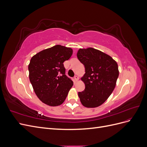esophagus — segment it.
<instances>
[{"label":"esophagus","mask_w":147,"mask_h":147,"mask_svg":"<svg viewBox=\"0 0 147 147\" xmlns=\"http://www.w3.org/2000/svg\"><path fill=\"white\" fill-rule=\"evenodd\" d=\"M78 79H79V78H78L77 76H75V77H74V81H75V82H77L78 80Z\"/></svg>","instance_id":"esophagus-1"}]
</instances>
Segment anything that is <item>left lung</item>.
<instances>
[{
  "label": "left lung",
  "instance_id": "1",
  "mask_svg": "<svg viewBox=\"0 0 147 147\" xmlns=\"http://www.w3.org/2000/svg\"><path fill=\"white\" fill-rule=\"evenodd\" d=\"M77 55L85 68L81 78L85 89L78 92L80 100L85 107H97L114 90L119 75L118 64L112 57L93 48L79 49Z\"/></svg>",
  "mask_w": 147,
  "mask_h": 147
}]
</instances>
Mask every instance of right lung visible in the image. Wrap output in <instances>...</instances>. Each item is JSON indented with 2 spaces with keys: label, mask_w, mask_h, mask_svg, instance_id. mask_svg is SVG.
Instances as JSON below:
<instances>
[{
  "label": "right lung",
  "mask_w": 147,
  "mask_h": 147,
  "mask_svg": "<svg viewBox=\"0 0 147 147\" xmlns=\"http://www.w3.org/2000/svg\"><path fill=\"white\" fill-rule=\"evenodd\" d=\"M72 53V48L57 45L31 58L28 66L29 80L35 94L44 104L55 107L64 102L74 83L66 76L63 63Z\"/></svg>",
  "instance_id": "add662e5"
}]
</instances>
